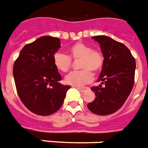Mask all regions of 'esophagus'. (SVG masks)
I'll return each instance as SVG.
<instances>
[{"instance_id":"obj_1","label":"esophagus","mask_w":148,"mask_h":148,"mask_svg":"<svg viewBox=\"0 0 148 148\" xmlns=\"http://www.w3.org/2000/svg\"><path fill=\"white\" fill-rule=\"evenodd\" d=\"M77 88L80 91V92H86V91L89 89V88H88V87H82V88Z\"/></svg>"}]
</instances>
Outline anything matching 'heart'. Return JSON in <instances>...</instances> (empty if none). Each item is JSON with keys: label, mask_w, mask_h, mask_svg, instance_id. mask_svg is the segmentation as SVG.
I'll use <instances>...</instances> for the list:
<instances>
[{"label": "heart", "mask_w": 148, "mask_h": 148, "mask_svg": "<svg viewBox=\"0 0 148 148\" xmlns=\"http://www.w3.org/2000/svg\"><path fill=\"white\" fill-rule=\"evenodd\" d=\"M79 60L80 71L72 72L66 76L65 81L68 85L82 86L90 82L93 79L92 73H97L104 65V56L101 52L83 42H76L69 49V56L57 52L53 55V64L58 70L66 73L70 69L72 61Z\"/></svg>", "instance_id": "obj_1"}]
</instances>
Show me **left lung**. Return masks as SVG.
Masks as SVG:
<instances>
[{"label":"left lung","mask_w":148,"mask_h":148,"mask_svg":"<svg viewBox=\"0 0 148 148\" xmlns=\"http://www.w3.org/2000/svg\"><path fill=\"white\" fill-rule=\"evenodd\" d=\"M92 39L100 44L104 65L98 79L101 85L91 88L95 99L87 107L94 114L107 115L120 109L129 96L134 83L136 62L125 44L106 36Z\"/></svg>","instance_id":"left-lung-1"}]
</instances>
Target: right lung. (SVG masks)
<instances>
[{
	"label": "right lung",
	"instance_id": "right-lung-1",
	"mask_svg": "<svg viewBox=\"0 0 148 148\" xmlns=\"http://www.w3.org/2000/svg\"><path fill=\"white\" fill-rule=\"evenodd\" d=\"M60 48L59 38L41 36L21 49L13 68L16 88L21 101L38 115H49L60 109L70 86L59 82L62 76L53 64Z\"/></svg>",
	"mask_w": 148,
	"mask_h": 148
}]
</instances>
